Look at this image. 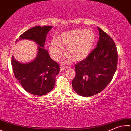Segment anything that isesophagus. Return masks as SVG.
<instances>
[{"label":"esophagus","mask_w":131,"mask_h":131,"mask_svg":"<svg viewBox=\"0 0 131 131\" xmlns=\"http://www.w3.org/2000/svg\"><path fill=\"white\" fill-rule=\"evenodd\" d=\"M66 68H64V67H63V66H61V67H60V72H62L63 71L66 70Z\"/></svg>","instance_id":"34e87169"}]
</instances>
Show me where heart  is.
I'll return each instance as SVG.
<instances>
[{
  "label": "heart",
  "mask_w": 131,
  "mask_h": 131,
  "mask_svg": "<svg viewBox=\"0 0 131 131\" xmlns=\"http://www.w3.org/2000/svg\"><path fill=\"white\" fill-rule=\"evenodd\" d=\"M95 41V34L92 29H74L62 33L51 42L49 50L53 58L58 60L66 47V54L75 61H82L90 53Z\"/></svg>",
  "instance_id": "b5f03b06"
}]
</instances>
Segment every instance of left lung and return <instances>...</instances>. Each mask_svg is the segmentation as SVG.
<instances>
[{"label":"left lung","instance_id":"8db88e82","mask_svg":"<svg viewBox=\"0 0 131 131\" xmlns=\"http://www.w3.org/2000/svg\"><path fill=\"white\" fill-rule=\"evenodd\" d=\"M97 47L84 60L75 65L72 86L80 96L91 97L101 92L111 81L116 71L117 50L113 39L97 27Z\"/></svg>","mask_w":131,"mask_h":131}]
</instances>
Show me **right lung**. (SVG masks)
Segmentation results:
<instances>
[{
	"label": "right lung",
	"instance_id": "right-lung-1",
	"mask_svg": "<svg viewBox=\"0 0 131 131\" xmlns=\"http://www.w3.org/2000/svg\"><path fill=\"white\" fill-rule=\"evenodd\" d=\"M53 28L51 26H37L26 31L18 41L30 40L38 45V53L29 62H20L13 56L11 65L15 78L23 88L29 93L43 96L48 93L55 86L56 76L59 72V66L54 61L45 49L46 35Z\"/></svg>",
	"mask_w": 131,
	"mask_h": 131
}]
</instances>
